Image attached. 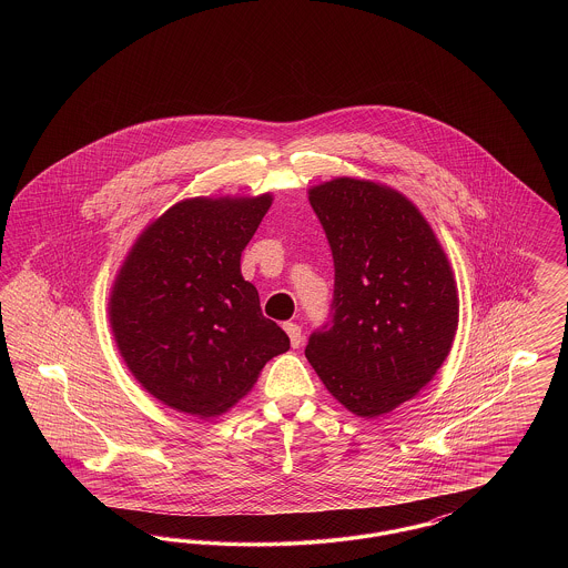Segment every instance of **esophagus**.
Masks as SVG:
<instances>
[{
    "mask_svg": "<svg viewBox=\"0 0 568 568\" xmlns=\"http://www.w3.org/2000/svg\"><path fill=\"white\" fill-rule=\"evenodd\" d=\"M283 327H285V332H287V336L292 341V347L297 349L302 345V329H300V325L294 324V322H287V324H283Z\"/></svg>",
    "mask_w": 568,
    "mask_h": 568,
    "instance_id": "esophagus-1",
    "label": "esophagus"
}]
</instances>
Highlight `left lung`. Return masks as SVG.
I'll use <instances>...</instances> for the list:
<instances>
[{
    "label": "left lung",
    "mask_w": 568,
    "mask_h": 568,
    "mask_svg": "<svg viewBox=\"0 0 568 568\" xmlns=\"http://www.w3.org/2000/svg\"><path fill=\"white\" fill-rule=\"evenodd\" d=\"M308 200L332 248L334 296L304 355L341 405L378 417L410 400L452 349L454 272L428 221L398 191L334 179Z\"/></svg>",
    "instance_id": "8db88e82"
}]
</instances>
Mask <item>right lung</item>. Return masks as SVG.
<instances>
[{
	"mask_svg": "<svg viewBox=\"0 0 568 568\" xmlns=\"http://www.w3.org/2000/svg\"><path fill=\"white\" fill-rule=\"evenodd\" d=\"M271 204L268 193L185 200L130 251L110 294V325L128 368L163 405L216 417L290 349L241 274L244 246Z\"/></svg>",
	"mask_w": 568,
	"mask_h": 568,
	"instance_id": "add662e5",
	"label": "right lung"
}]
</instances>
